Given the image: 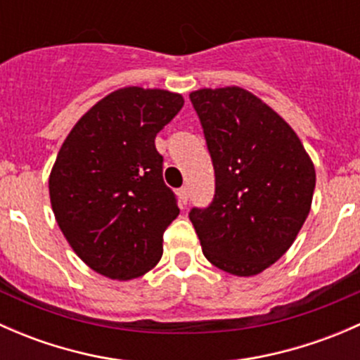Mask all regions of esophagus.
I'll use <instances>...</instances> for the list:
<instances>
[{"instance_id":"34e87169","label":"esophagus","mask_w":360,"mask_h":360,"mask_svg":"<svg viewBox=\"0 0 360 360\" xmlns=\"http://www.w3.org/2000/svg\"><path fill=\"white\" fill-rule=\"evenodd\" d=\"M177 197H179L181 205H186L188 198H190V191H188V188L186 186L179 188V190H177Z\"/></svg>"}]
</instances>
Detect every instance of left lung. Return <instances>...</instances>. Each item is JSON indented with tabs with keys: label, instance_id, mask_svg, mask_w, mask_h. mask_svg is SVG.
<instances>
[{
	"label": "left lung",
	"instance_id": "8db88e82",
	"mask_svg": "<svg viewBox=\"0 0 360 360\" xmlns=\"http://www.w3.org/2000/svg\"><path fill=\"white\" fill-rule=\"evenodd\" d=\"M214 165L209 207L190 210L203 256L238 277L281 259L300 233L315 169L284 118L240 86L190 94Z\"/></svg>",
	"mask_w": 360,
	"mask_h": 360
}]
</instances>
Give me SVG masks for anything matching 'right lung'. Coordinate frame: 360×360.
<instances>
[{"mask_svg": "<svg viewBox=\"0 0 360 360\" xmlns=\"http://www.w3.org/2000/svg\"><path fill=\"white\" fill-rule=\"evenodd\" d=\"M179 94L125 86L78 120L50 172L57 224L94 271L129 281L163 252V231L179 214L163 183L155 137L183 108Z\"/></svg>", "mask_w": 360, "mask_h": 360, "instance_id": "1", "label": "right lung"}]
</instances>
